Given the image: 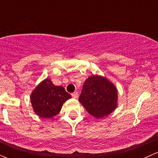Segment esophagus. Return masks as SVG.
Returning a JSON list of instances; mask_svg holds the SVG:
<instances>
[{
	"label": "esophagus",
	"instance_id": "esophagus-1",
	"mask_svg": "<svg viewBox=\"0 0 158 158\" xmlns=\"http://www.w3.org/2000/svg\"><path fill=\"white\" fill-rule=\"evenodd\" d=\"M78 92H73V93H72V96H73V98H78Z\"/></svg>",
	"mask_w": 158,
	"mask_h": 158
}]
</instances>
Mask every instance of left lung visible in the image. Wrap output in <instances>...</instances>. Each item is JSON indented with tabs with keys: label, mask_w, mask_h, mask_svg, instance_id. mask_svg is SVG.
I'll list each match as a JSON object with an SVG mask.
<instances>
[{
	"label": "left lung",
	"mask_w": 158,
	"mask_h": 158,
	"mask_svg": "<svg viewBox=\"0 0 158 158\" xmlns=\"http://www.w3.org/2000/svg\"><path fill=\"white\" fill-rule=\"evenodd\" d=\"M79 101L91 115L103 118L117 107V89L106 78L91 76L84 82Z\"/></svg>",
	"instance_id": "8db88e82"
}]
</instances>
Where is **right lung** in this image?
I'll return each instance as SVG.
<instances>
[{
    "label": "right lung",
    "instance_id": "add662e5",
    "mask_svg": "<svg viewBox=\"0 0 158 158\" xmlns=\"http://www.w3.org/2000/svg\"><path fill=\"white\" fill-rule=\"evenodd\" d=\"M72 98L63 86L54 85L46 79L37 85L30 96L34 112L43 118H50L61 110L63 104Z\"/></svg>",
    "mask_w": 158,
    "mask_h": 158
}]
</instances>
